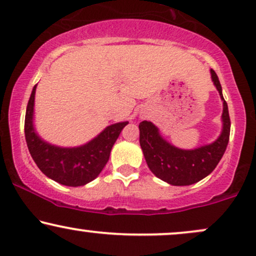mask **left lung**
Here are the masks:
<instances>
[{
	"label": "left lung",
	"mask_w": 256,
	"mask_h": 256,
	"mask_svg": "<svg viewBox=\"0 0 256 256\" xmlns=\"http://www.w3.org/2000/svg\"><path fill=\"white\" fill-rule=\"evenodd\" d=\"M212 80L223 100V132L211 145L199 148L180 150L170 145L158 133L154 124L148 121L140 122V146L150 170L158 178L172 186H189L201 181L216 169L223 157L230 138V116L228 104L222 93V85L211 69Z\"/></svg>",
	"instance_id": "left-lung-1"
}]
</instances>
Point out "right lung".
<instances>
[{
  "mask_svg": "<svg viewBox=\"0 0 256 256\" xmlns=\"http://www.w3.org/2000/svg\"><path fill=\"white\" fill-rule=\"evenodd\" d=\"M36 87L37 85L32 90L25 116V139L34 163L44 175L69 187H79L93 181L104 169L114 144L128 122L109 126L84 146L74 148L51 146L42 140L33 129Z\"/></svg>",
  "mask_w": 256,
  "mask_h": 256,
  "instance_id": "right-lung-1",
  "label": "right lung"
}]
</instances>
